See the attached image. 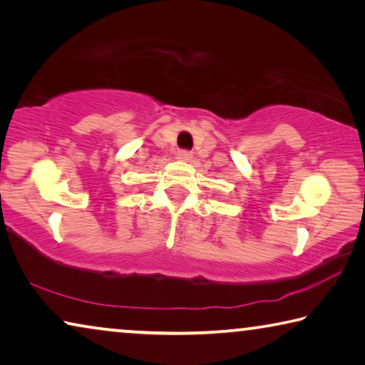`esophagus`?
I'll return each mask as SVG.
<instances>
[{"label":"esophagus","mask_w":365,"mask_h":365,"mask_svg":"<svg viewBox=\"0 0 365 365\" xmlns=\"http://www.w3.org/2000/svg\"><path fill=\"white\" fill-rule=\"evenodd\" d=\"M175 155H177L178 160H190V159H192V153L187 151V149H178Z\"/></svg>","instance_id":"obj_1"}]
</instances>
